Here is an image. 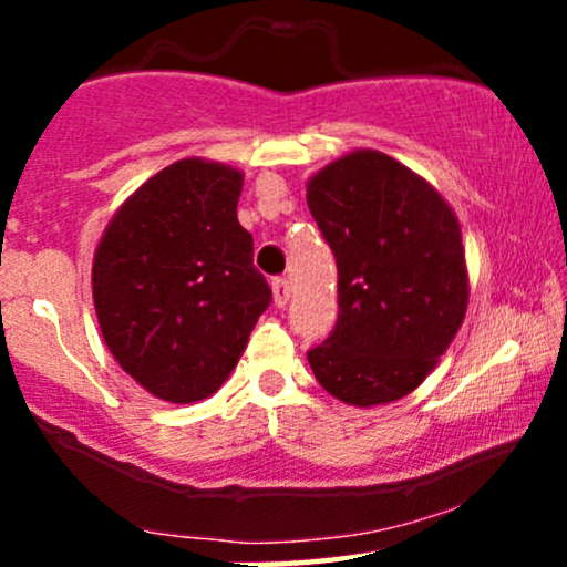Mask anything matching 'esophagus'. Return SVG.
Returning <instances> with one entry per match:
<instances>
[{"label": "esophagus", "mask_w": 567, "mask_h": 567, "mask_svg": "<svg viewBox=\"0 0 567 567\" xmlns=\"http://www.w3.org/2000/svg\"><path fill=\"white\" fill-rule=\"evenodd\" d=\"M271 292H275V303L279 306V309H282V306H288V301H290L288 279H285V277L271 279Z\"/></svg>", "instance_id": "obj_1"}]
</instances>
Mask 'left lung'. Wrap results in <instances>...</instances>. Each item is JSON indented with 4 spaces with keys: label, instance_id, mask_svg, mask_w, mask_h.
I'll use <instances>...</instances> for the list:
<instances>
[{
    "label": "left lung",
    "instance_id": "obj_1",
    "mask_svg": "<svg viewBox=\"0 0 567 567\" xmlns=\"http://www.w3.org/2000/svg\"><path fill=\"white\" fill-rule=\"evenodd\" d=\"M306 202L338 266V322L309 349L324 392L386 405L421 386L470 303L453 207L410 167L357 148L306 184Z\"/></svg>",
    "mask_w": 567,
    "mask_h": 567
}]
</instances>
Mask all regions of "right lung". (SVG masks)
<instances>
[{
  "instance_id": "1",
  "label": "right lung",
  "mask_w": 567,
  "mask_h": 567,
  "mask_svg": "<svg viewBox=\"0 0 567 567\" xmlns=\"http://www.w3.org/2000/svg\"><path fill=\"white\" fill-rule=\"evenodd\" d=\"M243 173L188 157L135 188L93 258V303L122 370L165 402L229 379L271 290L237 220Z\"/></svg>"
}]
</instances>
